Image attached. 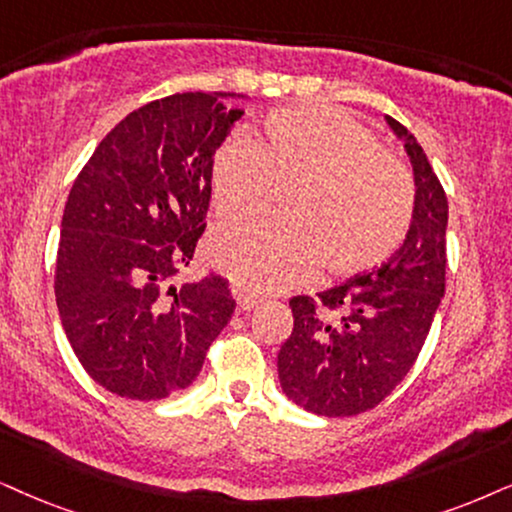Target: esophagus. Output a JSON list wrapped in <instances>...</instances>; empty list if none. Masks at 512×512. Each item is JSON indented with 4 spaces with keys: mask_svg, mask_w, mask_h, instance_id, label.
<instances>
[{
    "mask_svg": "<svg viewBox=\"0 0 512 512\" xmlns=\"http://www.w3.org/2000/svg\"><path fill=\"white\" fill-rule=\"evenodd\" d=\"M262 302V297L257 293H250V290H238V307L241 309H252Z\"/></svg>",
    "mask_w": 512,
    "mask_h": 512,
    "instance_id": "1",
    "label": "esophagus"
}]
</instances>
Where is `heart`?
I'll list each match as a JSON object with an SVG mask.
<instances>
[{
  "instance_id": "b5f03b06",
  "label": "heart",
  "mask_w": 512,
  "mask_h": 512,
  "mask_svg": "<svg viewBox=\"0 0 512 512\" xmlns=\"http://www.w3.org/2000/svg\"><path fill=\"white\" fill-rule=\"evenodd\" d=\"M219 217L252 219L286 191L288 222L226 226L210 257L252 290H283L319 269L354 276L378 267L409 231L416 189L409 167L371 129L328 106L269 113L255 141L229 139L210 167Z\"/></svg>"
}]
</instances>
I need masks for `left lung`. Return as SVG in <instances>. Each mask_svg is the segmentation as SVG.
<instances>
[{
  "instance_id": "left-lung-1",
  "label": "left lung",
  "mask_w": 512,
  "mask_h": 512,
  "mask_svg": "<svg viewBox=\"0 0 512 512\" xmlns=\"http://www.w3.org/2000/svg\"><path fill=\"white\" fill-rule=\"evenodd\" d=\"M416 179L406 241L368 274L290 297L293 333L278 352L286 397L316 416H357L378 406L416 364L442 302L449 203L428 155L394 118Z\"/></svg>"
}]
</instances>
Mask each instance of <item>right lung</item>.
I'll list each match as a JSON object with an SVG mask.
<instances>
[{"label": "right lung", "instance_id": "add662e5", "mask_svg": "<svg viewBox=\"0 0 512 512\" xmlns=\"http://www.w3.org/2000/svg\"><path fill=\"white\" fill-rule=\"evenodd\" d=\"M184 92L120 120L77 174L61 222L56 307L89 378L125 399L189 387L236 309L229 281L174 288L205 231L212 155L241 118Z\"/></svg>", "mask_w": 512, "mask_h": 512}]
</instances>
